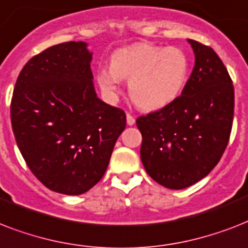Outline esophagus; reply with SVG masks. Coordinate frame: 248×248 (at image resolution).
<instances>
[{
	"label": "esophagus",
	"mask_w": 248,
	"mask_h": 248,
	"mask_svg": "<svg viewBox=\"0 0 248 248\" xmlns=\"http://www.w3.org/2000/svg\"><path fill=\"white\" fill-rule=\"evenodd\" d=\"M126 120H127L128 126H132V124H135V117L131 116V114H127V116H126Z\"/></svg>",
	"instance_id": "esophagus-1"
}]
</instances>
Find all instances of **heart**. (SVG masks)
I'll return each mask as SVG.
<instances>
[{
    "instance_id": "heart-1",
    "label": "heart",
    "mask_w": 248,
    "mask_h": 248,
    "mask_svg": "<svg viewBox=\"0 0 248 248\" xmlns=\"http://www.w3.org/2000/svg\"><path fill=\"white\" fill-rule=\"evenodd\" d=\"M188 75L189 59L181 48L140 42L117 50L110 67H101L96 79L108 95H116L121 79H128V93L135 104L155 110L180 96Z\"/></svg>"
}]
</instances>
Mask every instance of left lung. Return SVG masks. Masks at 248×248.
I'll use <instances>...</instances> for the list:
<instances>
[{
    "label": "left lung",
    "mask_w": 248,
    "mask_h": 248,
    "mask_svg": "<svg viewBox=\"0 0 248 248\" xmlns=\"http://www.w3.org/2000/svg\"><path fill=\"white\" fill-rule=\"evenodd\" d=\"M196 62L176 100L136 120L148 175L169 189H184L219 163L231 136L234 89L227 68L211 47L193 40Z\"/></svg>",
    "instance_id": "8db88e82"
}]
</instances>
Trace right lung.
<instances>
[{"label": "right lung", "mask_w": 248, "mask_h": 248, "mask_svg": "<svg viewBox=\"0 0 248 248\" xmlns=\"http://www.w3.org/2000/svg\"><path fill=\"white\" fill-rule=\"evenodd\" d=\"M87 44L64 42L33 56L11 99V124L23 158L42 184L78 196L100 181L126 127L122 109L97 97Z\"/></svg>", "instance_id": "1"}]
</instances>
